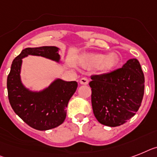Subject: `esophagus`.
Here are the masks:
<instances>
[{
    "label": "esophagus",
    "mask_w": 157,
    "mask_h": 157,
    "mask_svg": "<svg viewBox=\"0 0 157 157\" xmlns=\"http://www.w3.org/2000/svg\"><path fill=\"white\" fill-rule=\"evenodd\" d=\"M88 82H89V80L86 78H82L81 79H80V83L82 84V85H86V84H88Z\"/></svg>",
    "instance_id": "34e87169"
}]
</instances>
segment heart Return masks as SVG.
<instances>
[{"instance_id":"1","label":"heart","mask_w":157,"mask_h":157,"mask_svg":"<svg viewBox=\"0 0 157 157\" xmlns=\"http://www.w3.org/2000/svg\"><path fill=\"white\" fill-rule=\"evenodd\" d=\"M119 58L115 53L105 55L103 54H90L85 57L83 60L84 65L88 68H97L100 71L107 72L117 66Z\"/></svg>"}]
</instances>
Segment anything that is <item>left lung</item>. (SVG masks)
Here are the masks:
<instances>
[{"label": "left lung", "mask_w": 157, "mask_h": 157, "mask_svg": "<svg viewBox=\"0 0 157 157\" xmlns=\"http://www.w3.org/2000/svg\"><path fill=\"white\" fill-rule=\"evenodd\" d=\"M91 104L100 124L117 127L136 115L144 93V75L136 58L110 73L90 77Z\"/></svg>", "instance_id": "obj_1"}]
</instances>
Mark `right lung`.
Masks as SVG:
<instances>
[{
	"label": "right lung",
	"mask_w": 157,
	"mask_h": 157,
	"mask_svg": "<svg viewBox=\"0 0 157 157\" xmlns=\"http://www.w3.org/2000/svg\"><path fill=\"white\" fill-rule=\"evenodd\" d=\"M58 48L41 46L26 48L14 58L7 78L8 97L14 112L25 124L36 130L46 131L64 122L68 102L77 89L75 81L56 79L39 92L31 91L21 83L20 77L22 58L37 55L59 62Z\"/></svg>",
	"instance_id": "1"
}]
</instances>
